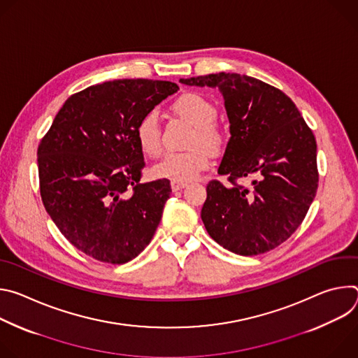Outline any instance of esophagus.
<instances>
[{
    "instance_id": "1",
    "label": "esophagus",
    "mask_w": 358,
    "mask_h": 358,
    "mask_svg": "<svg viewBox=\"0 0 358 358\" xmlns=\"http://www.w3.org/2000/svg\"><path fill=\"white\" fill-rule=\"evenodd\" d=\"M185 187H187L185 182H176V181H171V188H173V191H180V189H182V188H185Z\"/></svg>"
}]
</instances>
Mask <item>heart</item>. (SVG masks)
<instances>
[{
  "mask_svg": "<svg viewBox=\"0 0 358 358\" xmlns=\"http://www.w3.org/2000/svg\"><path fill=\"white\" fill-rule=\"evenodd\" d=\"M174 110L195 127L189 143L194 148L188 151L167 152L152 167L151 173L157 178L188 182L210 167L211 160L207 150L213 152L220 151L224 144V136L215 126L218 117L217 108L203 96L198 93H185L176 100ZM136 138L145 156L156 157L160 155L163 143L157 112L150 110L138 120L136 126ZM203 146L206 148L203 149Z\"/></svg>",
  "mask_w": 358,
  "mask_h": 358,
  "instance_id": "b5f03b06",
  "label": "heart"
}]
</instances>
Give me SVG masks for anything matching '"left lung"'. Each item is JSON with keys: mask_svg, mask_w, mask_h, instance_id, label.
Masks as SVG:
<instances>
[{"mask_svg": "<svg viewBox=\"0 0 358 358\" xmlns=\"http://www.w3.org/2000/svg\"><path fill=\"white\" fill-rule=\"evenodd\" d=\"M218 87L224 94L231 138L218 174L207 185L201 218L225 249L253 257L283 243L303 222L319 185L317 144L296 105L280 89L239 73L180 79ZM253 176L250 187L237 184Z\"/></svg>", "mask_w": 358, "mask_h": 358, "instance_id": "left-lung-1", "label": "left lung"}]
</instances>
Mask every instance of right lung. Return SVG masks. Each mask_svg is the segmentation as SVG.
<instances>
[{
	"mask_svg": "<svg viewBox=\"0 0 358 358\" xmlns=\"http://www.w3.org/2000/svg\"><path fill=\"white\" fill-rule=\"evenodd\" d=\"M178 86L119 79L72 94L38 145L43 207L87 257L122 265L150 243L170 198L169 180L140 182L138 120Z\"/></svg>",
	"mask_w": 358,
	"mask_h": 358,
	"instance_id": "add662e5",
	"label": "right lung"
}]
</instances>
